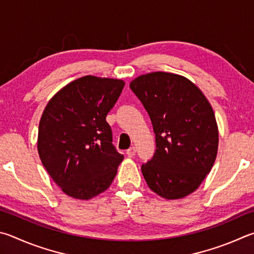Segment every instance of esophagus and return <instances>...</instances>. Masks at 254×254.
<instances>
[{
  "label": "esophagus",
  "mask_w": 254,
  "mask_h": 254,
  "mask_svg": "<svg viewBox=\"0 0 254 254\" xmlns=\"http://www.w3.org/2000/svg\"><path fill=\"white\" fill-rule=\"evenodd\" d=\"M126 154H127L128 157H134L135 154H136V148L134 147V146H132V147L128 148V149L126 150Z\"/></svg>",
  "instance_id": "obj_1"
}]
</instances>
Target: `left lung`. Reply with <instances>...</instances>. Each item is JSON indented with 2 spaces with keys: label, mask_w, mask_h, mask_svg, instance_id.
I'll return each mask as SVG.
<instances>
[{
  "label": "left lung",
  "mask_w": 254,
  "mask_h": 254,
  "mask_svg": "<svg viewBox=\"0 0 254 254\" xmlns=\"http://www.w3.org/2000/svg\"><path fill=\"white\" fill-rule=\"evenodd\" d=\"M152 120L156 149L141 165L148 188L167 199L193 193L215 162L219 130L210 102L183 75L152 72L129 84Z\"/></svg>",
  "instance_id": "obj_1"
}]
</instances>
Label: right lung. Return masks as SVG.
I'll use <instances>...</instances> for the list:
<instances>
[{
  "mask_svg": "<svg viewBox=\"0 0 254 254\" xmlns=\"http://www.w3.org/2000/svg\"><path fill=\"white\" fill-rule=\"evenodd\" d=\"M123 80L84 75L58 91L39 124L38 152L51 179L71 197L89 199L113 183L124 156L106 122Z\"/></svg>",
  "mask_w": 254,
  "mask_h": 254,
  "instance_id": "obj_1",
  "label": "right lung"
}]
</instances>
